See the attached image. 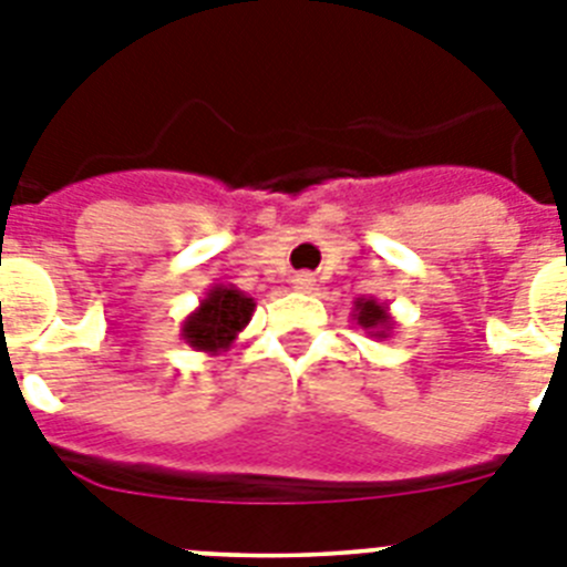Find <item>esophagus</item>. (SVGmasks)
<instances>
[{
	"mask_svg": "<svg viewBox=\"0 0 567 567\" xmlns=\"http://www.w3.org/2000/svg\"><path fill=\"white\" fill-rule=\"evenodd\" d=\"M315 287H318V284H315V278L309 272L292 275V289H295V292L309 295V292H315Z\"/></svg>",
	"mask_w": 567,
	"mask_h": 567,
	"instance_id": "obj_1",
	"label": "esophagus"
}]
</instances>
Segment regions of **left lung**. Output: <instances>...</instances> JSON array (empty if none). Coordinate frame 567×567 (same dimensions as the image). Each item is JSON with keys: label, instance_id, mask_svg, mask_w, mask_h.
Here are the masks:
<instances>
[{"label": "left lung", "instance_id": "8db88e82", "mask_svg": "<svg viewBox=\"0 0 567 567\" xmlns=\"http://www.w3.org/2000/svg\"><path fill=\"white\" fill-rule=\"evenodd\" d=\"M352 320L363 329L369 338H389L394 329V318L389 312V303H380L378 298H358L352 309Z\"/></svg>", "mask_w": 567, "mask_h": 567}]
</instances>
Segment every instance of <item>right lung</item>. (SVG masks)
<instances>
[{"label": "right lung", "instance_id": "obj_1", "mask_svg": "<svg viewBox=\"0 0 567 567\" xmlns=\"http://www.w3.org/2000/svg\"><path fill=\"white\" fill-rule=\"evenodd\" d=\"M255 298L247 292H240L238 287H224V284H213L207 289L198 307L184 318L182 338L189 343L195 352L204 354H221L235 343L247 323L252 320Z\"/></svg>", "mask_w": 567, "mask_h": 567}]
</instances>
